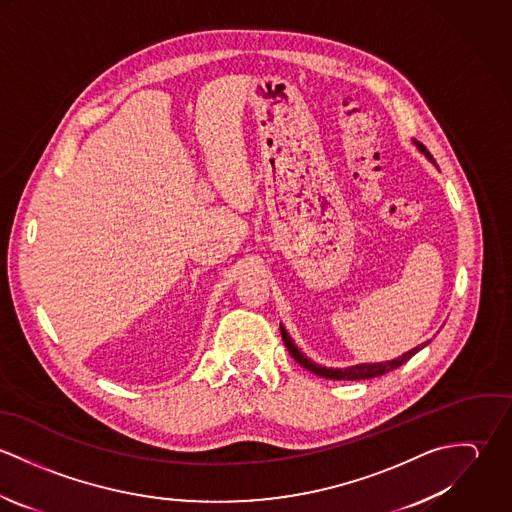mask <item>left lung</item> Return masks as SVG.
<instances>
[{"instance_id":"1","label":"left lung","mask_w":512,"mask_h":512,"mask_svg":"<svg viewBox=\"0 0 512 512\" xmlns=\"http://www.w3.org/2000/svg\"><path fill=\"white\" fill-rule=\"evenodd\" d=\"M414 144L418 146V149H420L432 163H436L434 157L430 155V151L426 149V146H422V144H418V142H414ZM280 329H282V339H284V343H286V347H288V351H290V355H292L293 359H295L299 365L303 366V368H307L309 372H313V374H317V376H321V378H329V380H365V378L382 376V374H386V372H390V370L404 365L406 361H410L420 349H424V347L430 343V341H428V343H422V345H418L416 349L404 353L402 357H398V359H394V361H386V363H372V365L363 363V365L347 366V368H327V366L315 365L313 361H309V359L295 347V343H293L292 337L288 335V331L284 329V325H280Z\"/></svg>"}]
</instances>
